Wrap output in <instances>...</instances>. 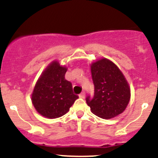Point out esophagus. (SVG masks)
Wrapping results in <instances>:
<instances>
[{
    "label": "esophagus",
    "mask_w": 158,
    "mask_h": 158,
    "mask_svg": "<svg viewBox=\"0 0 158 158\" xmlns=\"http://www.w3.org/2000/svg\"><path fill=\"white\" fill-rule=\"evenodd\" d=\"M85 93H84V92H82V93H80V94H79V97L82 98V99H84V98H85Z\"/></svg>",
    "instance_id": "esophagus-1"
}]
</instances>
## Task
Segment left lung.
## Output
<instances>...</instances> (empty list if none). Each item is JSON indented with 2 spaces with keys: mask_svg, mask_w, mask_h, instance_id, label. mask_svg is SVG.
Listing matches in <instances>:
<instances>
[{
  "mask_svg": "<svg viewBox=\"0 0 158 158\" xmlns=\"http://www.w3.org/2000/svg\"><path fill=\"white\" fill-rule=\"evenodd\" d=\"M94 96H87L91 112L102 119H111L126 110L131 88L124 75L112 61L102 58L90 65Z\"/></svg>",
  "mask_w": 158,
  "mask_h": 158,
  "instance_id": "obj_1",
  "label": "left lung"
}]
</instances>
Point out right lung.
I'll use <instances>...</instances> for the list:
<instances>
[{"label": "right lung", "instance_id": "add662e5", "mask_svg": "<svg viewBox=\"0 0 158 158\" xmlns=\"http://www.w3.org/2000/svg\"><path fill=\"white\" fill-rule=\"evenodd\" d=\"M65 65L52 62L37 80L31 94V102L36 111L48 119H56L68 113L78 99L73 94L72 83L65 79Z\"/></svg>", "mask_w": 158, "mask_h": 158}]
</instances>
